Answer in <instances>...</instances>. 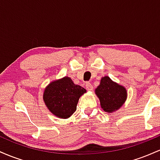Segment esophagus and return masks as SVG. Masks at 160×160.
Instances as JSON below:
<instances>
[{
	"instance_id": "34e87169",
	"label": "esophagus",
	"mask_w": 160,
	"mask_h": 160,
	"mask_svg": "<svg viewBox=\"0 0 160 160\" xmlns=\"http://www.w3.org/2000/svg\"><path fill=\"white\" fill-rule=\"evenodd\" d=\"M86 89H87V90H89V91H92L93 89V86L90 83V82H86Z\"/></svg>"
}]
</instances>
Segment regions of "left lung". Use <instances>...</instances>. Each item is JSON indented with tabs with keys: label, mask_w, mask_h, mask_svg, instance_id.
<instances>
[{
	"label": "left lung",
	"mask_w": 160,
	"mask_h": 160,
	"mask_svg": "<svg viewBox=\"0 0 160 160\" xmlns=\"http://www.w3.org/2000/svg\"><path fill=\"white\" fill-rule=\"evenodd\" d=\"M95 94L100 100L101 107L108 113L122 107L127 97L126 88L113 82L108 76L102 78L100 84L95 89Z\"/></svg>",
	"instance_id": "8db88e82"
}]
</instances>
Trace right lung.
<instances>
[{"label": "right lung", "mask_w": 160, "mask_h": 160, "mask_svg": "<svg viewBox=\"0 0 160 160\" xmlns=\"http://www.w3.org/2000/svg\"><path fill=\"white\" fill-rule=\"evenodd\" d=\"M86 92L84 88L74 84L71 78L65 77L46 87L43 101L52 114L67 119L76 111L79 98Z\"/></svg>", "instance_id": "right-lung-1"}]
</instances>
